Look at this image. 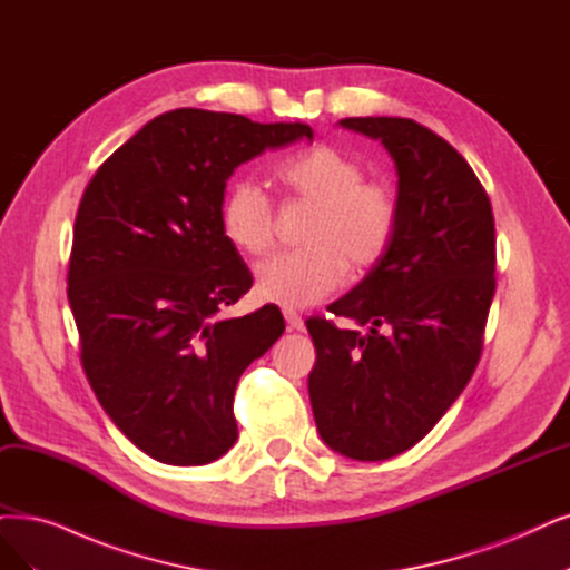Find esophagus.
I'll list each match as a JSON object with an SVG mask.
<instances>
[{
  "instance_id": "obj_1",
  "label": "esophagus",
  "mask_w": 570,
  "mask_h": 570,
  "mask_svg": "<svg viewBox=\"0 0 570 570\" xmlns=\"http://www.w3.org/2000/svg\"><path fill=\"white\" fill-rule=\"evenodd\" d=\"M284 320L288 324V331H305V322L296 309H284Z\"/></svg>"
}]
</instances>
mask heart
I'll use <instances>...</instances> for the list:
<instances>
[{
	"label": "heart",
	"instance_id": "obj_1",
	"mask_svg": "<svg viewBox=\"0 0 570 570\" xmlns=\"http://www.w3.org/2000/svg\"><path fill=\"white\" fill-rule=\"evenodd\" d=\"M274 178L288 199L314 204L303 229L307 246L277 253L256 272L263 301L286 309L324 301L352 272L364 274L390 253L402 206L394 187L368 180L360 157L338 145L320 142L284 157ZM225 239L244 256L258 258L274 244V202L250 178L229 183L220 204Z\"/></svg>",
	"mask_w": 570,
	"mask_h": 570
}]
</instances>
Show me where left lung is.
Wrapping results in <instances>:
<instances>
[{
    "instance_id": "obj_1",
    "label": "left lung",
    "mask_w": 570,
    "mask_h": 570,
    "mask_svg": "<svg viewBox=\"0 0 570 570\" xmlns=\"http://www.w3.org/2000/svg\"><path fill=\"white\" fill-rule=\"evenodd\" d=\"M341 124L387 147L402 218L385 261L328 305L368 331L305 322L317 350L307 387L326 444L375 462L415 446L470 383L495 293V220L470 164L428 126L404 117Z\"/></svg>"
}]
</instances>
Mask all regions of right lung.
<instances>
[{
  "label": "right lung",
  "instance_id": "right-lung-1",
  "mask_svg": "<svg viewBox=\"0 0 570 570\" xmlns=\"http://www.w3.org/2000/svg\"><path fill=\"white\" fill-rule=\"evenodd\" d=\"M307 124L180 108L105 159L75 218L68 301L81 366L112 423L166 465H206L237 439L235 390L284 333L279 307L218 320L253 277L220 227L225 180Z\"/></svg>",
  "mask_w": 570,
  "mask_h": 570
}]
</instances>
